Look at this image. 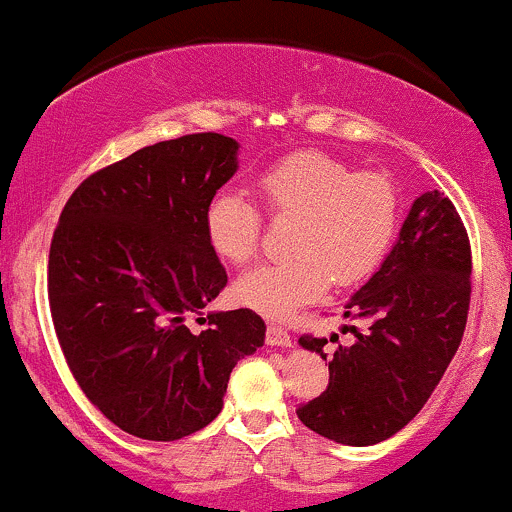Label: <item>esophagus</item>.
<instances>
[{"instance_id": "34e87169", "label": "esophagus", "mask_w": 512, "mask_h": 512, "mask_svg": "<svg viewBox=\"0 0 512 512\" xmlns=\"http://www.w3.org/2000/svg\"><path fill=\"white\" fill-rule=\"evenodd\" d=\"M266 342L271 346H290V344H293V337L288 334V329L278 327V324H268Z\"/></svg>"}]
</instances>
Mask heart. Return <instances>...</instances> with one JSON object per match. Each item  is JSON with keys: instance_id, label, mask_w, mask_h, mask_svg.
Wrapping results in <instances>:
<instances>
[{"instance_id": "1", "label": "heart", "mask_w": 512, "mask_h": 512, "mask_svg": "<svg viewBox=\"0 0 512 512\" xmlns=\"http://www.w3.org/2000/svg\"><path fill=\"white\" fill-rule=\"evenodd\" d=\"M268 210L295 217L285 261L263 263L236 283V298L268 317H290L334 283L359 285L381 266L395 227L398 195L381 173H356L322 151L280 158L256 180ZM263 219L239 190L222 188L205 207V236L214 256L244 266L256 256Z\"/></svg>"}]
</instances>
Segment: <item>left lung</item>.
Masks as SVG:
<instances>
[{
  "label": "left lung",
  "mask_w": 512,
  "mask_h": 512,
  "mask_svg": "<svg viewBox=\"0 0 512 512\" xmlns=\"http://www.w3.org/2000/svg\"><path fill=\"white\" fill-rule=\"evenodd\" d=\"M471 300V246L444 192L412 202L386 261L344 305L354 344L302 334L300 346L329 356V386L298 417L322 437L368 447L393 437L422 410L464 337ZM339 337L334 334L329 342Z\"/></svg>",
  "instance_id": "8db88e82"
}]
</instances>
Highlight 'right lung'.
Masks as SVG:
<instances>
[{
	"label": "right lung",
	"mask_w": 512,
	"mask_h": 512,
	"mask_svg": "<svg viewBox=\"0 0 512 512\" xmlns=\"http://www.w3.org/2000/svg\"><path fill=\"white\" fill-rule=\"evenodd\" d=\"M236 153L212 131L146 146L82 180L60 212L48 256L60 349L90 403L134 437L173 442L210 425L236 361L266 339L254 310L202 315L227 285L205 207Z\"/></svg>",
	"instance_id": "1"
}]
</instances>
